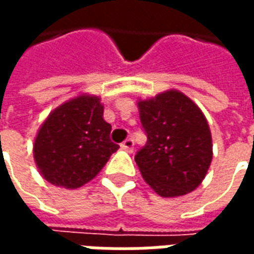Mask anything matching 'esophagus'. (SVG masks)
Segmentation results:
<instances>
[{"label": "esophagus", "instance_id": "1", "mask_svg": "<svg viewBox=\"0 0 254 254\" xmlns=\"http://www.w3.org/2000/svg\"><path fill=\"white\" fill-rule=\"evenodd\" d=\"M121 148L127 151V152H132L133 148H134V140H133V138H127V140H125V141L121 144Z\"/></svg>", "mask_w": 254, "mask_h": 254}]
</instances>
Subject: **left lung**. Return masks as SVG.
Instances as JSON below:
<instances>
[{
	"instance_id": "8db88e82",
	"label": "left lung",
	"mask_w": 254,
	"mask_h": 254,
	"mask_svg": "<svg viewBox=\"0 0 254 254\" xmlns=\"http://www.w3.org/2000/svg\"><path fill=\"white\" fill-rule=\"evenodd\" d=\"M147 143L134 156L141 176L159 196L194 190L212 160V138L201 110L171 89L138 102Z\"/></svg>"
}]
</instances>
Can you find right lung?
I'll return each mask as SVG.
<instances>
[{
	"mask_svg": "<svg viewBox=\"0 0 254 254\" xmlns=\"http://www.w3.org/2000/svg\"><path fill=\"white\" fill-rule=\"evenodd\" d=\"M98 96L80 95L53 111L38 132L34 158L42 177L76 189L99 173L120 145L110 140Z\"/></svg>",
	"mask_w": 254,
	"mask_h": 254,
	"instance_id": "obj_1",
	"label": "right lung"
}]
</instances>
